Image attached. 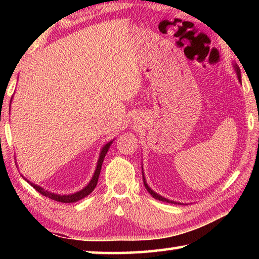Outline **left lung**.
Here are the masks:
<instances>
[{
    "mask_svg": "<svg viewBox=\"0 0 259 259\" xmlns=\"http://www.w3.org/2000/svg\"><path fill=\"white\" fill-rule=\"evenodd\" d=\"M233 68H234V71H235V73H236V76H238V80H239V82H241V72H240V68H239V66L236 64H233ZM142 170H143V182H144V185H145V188L147 190V192L150 193V194L153 196V198L154 199H156V200H159V201H162V202H168V203H174V204H184V203H181V202H176V201H172V200H169V199H166V198H164V196H162V195H160V194H157L156 192H154L152 190V188L148 186V184H147V182H146V179H145V175H144V169H143V165H142Z\"/></svg>",
    "mask_w": 259,
    "mask_h": 259,
    "instance_id": "obj_1",
    "label": "left lung"
}]
</instances>
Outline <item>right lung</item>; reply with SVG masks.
<instances>
[{"label":"right lung","mask_w":259,"mask_h":259,"mask_svg":"<svg viewBox=\"0 0 259 259\" xmlns=\"http://www.w3.org/2000/svg\"><path fill=\"white\" fill-rule=\"evenodd\" d=\"M11 100H12V98H11ZM113 140L108 142L107 144H105V145L102 147V150H100V153H99L98 161H97V166H96V170L94 172V176H93V178H91V181L88 183V185L85 187H83L81 191H78L76 193H73V194H56V193H51L49 191H47L43 187L36 185V184L27 181V179H26V181H27V183L30 184V186H33L38 193H41L42 195H45V196H47V198H49L51 200L58 201V202H63V203L76 202V201L85 198L87 195H89L90 193L95 190V187L98 183V178H99L100 170H102V164H103L104 157H105V155L107 154V151L109 150V147H111Z\"/></svg>","instance_id":"right-lung-1"}]
</instances>
